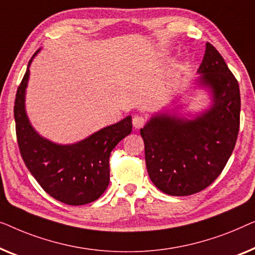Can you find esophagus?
Listing matches in <instances>:
<instances>
[{"mask_svg":"<svg viewBox=\"0 0 255 255\" xmlns=\"http://www.w3.org/2000/svg\"><path fill=\"white\" fill-rule=\"evenodd\" d=\"M145 124V119L141 116H135L132 118V127L135 129H139L144 126Z\"/></svg>","mask_w":255,"mask_h":255,"instance_id":"obj_1","label":"esophagus"}]
</instances>
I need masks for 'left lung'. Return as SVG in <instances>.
Returning a JSON list of instances; mask_svg holds the SVG:
<instances>
[{
	"instance_id": "obj_1",
	"label": "left lung",
	"mask_w": 255,
	"mask_h": 255,
	"mask_svg": "<svg viewBox=\"0 0 255 255\" xmlns=\"http://www.w3.org/2000/svg\"><path fill=\"white\" fill-rule=\"evenodd\" d=\"M198 75L194 90L203 91L209 100L204 109L184 113L181 97L175 98L153 113L141 129L149 177L168 195H191L213 184L238 136V82L209 42Z\"/></svg>"
}]
</instances>
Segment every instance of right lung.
Returning a JSON list of instances; mask_svg holds the SVG:
<instances>
[{"label":"right lung","mask_w":255,"mask_h":255,"mask_svg":"<svg viewBox=\"0 0 255 255\" xmlns=\"http://www.w3.org/2000/svg\"><path fill=\"white\" fill-rule=\"evenodd\" d=\"M40 51L39 48L31 57L15 99L13 116L21 158L52 198L70 206L93 202L110 184L111 151L131 132V117L70 144H61L41 136L32 126L25 106L30 66Z\"/></svg>","instance_id":"1"}]
</instances>
